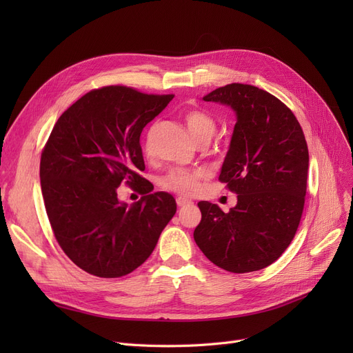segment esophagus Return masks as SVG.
Here are the masks:
<instances>
[{"instance_id":"1","label":"esophagus","mask_w":353,"mask_h":353,"mask_svg":"<svg viewBox=\"0 0 353 353\" xmlns=\"http://www.w3.org/2000/svg\"><path fill=\"white\" fill-rule=\"evenodd\" d=\"M176 201H177V206H180V208H183V206H189V205H193V201H192V200H189L188 197H183V196L177 197V199H176Z\"/></svg>"}]
</instances>
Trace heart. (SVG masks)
Instances as JSON below:
<instances>
[{
	"label": "heart",
	"instance_id": "b5f03b06",
	"mask_svg": "<svg viewBox=\"0 0 353 353\" xmlns=\"http://www.w3.org/2000/svg\"><path fill=\"white\" fill-rule=\"evenodd\" d=\"M186 124L194 141L213 137L216 132V124L210 116L203 111H190L186 114ZM206 176V170L203 169H173L161 179L163 188L167 190H173L180 194L192 196L196 194L200 189V180Z\"/></svg>",
	"mask_w": 353,
	"mask_h": 353
}]
</instances>
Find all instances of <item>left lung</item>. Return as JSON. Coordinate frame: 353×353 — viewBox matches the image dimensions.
<instances>
[{"instance_id": "8db88e82", "label": "left lung", "mask_w": 353, "mask_h": 353, "mask_svg": "<svg viewBox=\"0 0 353 353\" xmlns=\"http://www.w3.org/2000/svg\"><path fill=\"white\" fill-rule=\"evenodd\" d=\"M203 100L236 114L219 180L237 194V203L226 213L199 201L194 240L221 269L261 270L288 249L302 217L309 169L302 127L281 100L254 85L228 84Z\"/></svg>"}]
</instances>
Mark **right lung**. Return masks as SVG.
<instances>
[{
  "label": "right lung",
  "mask_w": 353,
  "mask_h": 353,
  "mask_svg": "<svg viewBox=\"0 0 353 353\" xmlns=\"http://www.w3.org/2000/svg\"><path fill=\"white\" fill-rule=\"evenodd\" d=\"M173 96L110 85L92 90L55 123L40 163L41 192L52 232L80 269L120 277L143 265L177 210L165 192L143 179V128ZM125 181L143 197L118 200Z\"/></svg>",
  "instance_id": "add662e5"
}]
</instances>
